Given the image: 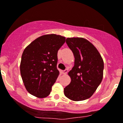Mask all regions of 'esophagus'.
<instances>
[{"label": "esophagus", "instance_id": "obj_1", "mask_svg": "<svg viewBox=\"0 0 123 123\" xmlns=\"http://www.w3.org/2000/svg\"><path fill=\"white\" fill-rule=\"evenodd\" d=\"M67 72H68V69H65V70L62 71V73L63 74H67Z\"/></svg>", "mask_w": 123, "mask_h": 123}]
</instances>
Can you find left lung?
<instances>
[{
    "label": "left lung",
    "mask_w": 123,
    "mask_h": 123,
    "mask_svg": "<svg viewBox=\"0 0 123 123\" xmlns=\"http://www.w3.org/2000/svg\"><path fill=\"white\" fill-rule=\"evenodd\" d=\"M66 43L73 52L74 66L68 72L70 84L64 94L72 101H83L91 97L101 82L104 62L96 48L82 38H68Z\"/></svg>",
    "instance_id": "1"
}]
</instances>
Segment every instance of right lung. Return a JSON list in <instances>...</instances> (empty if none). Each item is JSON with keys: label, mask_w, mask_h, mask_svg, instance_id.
Masks as SVG:
<instances>
[{"label": "right lung", "mask_w": 123, "mask_h": 123, "mask_svg": "<svg viewBox=\"0 0 123 123\" xmlns=\"http://www.w3.org/2000/svg\"><path fill=\"white\" fill-rule=\"evenodd\" d=\"M65 38L55 34L41 36L28 45L21 58L20 75L26 89L32 95L45 98L59 75L58 51Z\"/></svg>", "instance_id": "obj_1"}]
</instances>
